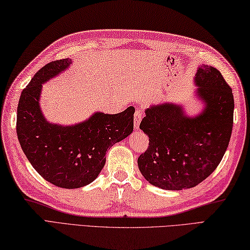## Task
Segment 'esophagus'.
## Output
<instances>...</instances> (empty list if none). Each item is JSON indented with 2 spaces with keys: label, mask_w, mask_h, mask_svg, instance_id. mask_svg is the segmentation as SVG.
I'll return each mask as SVG.
<instances>
[{
  "label": "esophagus",
  "mask_w": 250,
  "mask_h": 250,
  "mask_svg": "<svg viewBox=\"0 0 250 250\" xmlns=\"http://www.w3.org/2000/svg\"><path fill=\"white\" fill-rule=\"evenodd\" d=\"M142 111L140 109H136L135 110V114H134V129L135 130H139V126L141 124V120H142Z\"/></svg>",
  "instance_id": "esophagus-1"
}]
</instances>
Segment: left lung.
Segmentation results:
<instances>
[{
	"label": "left lung",
	"instance_id": "1",
	"mask_svg": "<svg viewBox=\"0 0 250 250\" xmlns=\"http://www.w3.org/2000/svg\"><path fill=\"white\" fill-rule=\"evenodd\" d=\"M193 79L194 98L203 109L189 116L183 104H156L145 110L141 122L149 146L137 164L144 178L158 188L179 191L198 186L218 167L229 145L232 89L210 65H199Z\"/></svg>",
	"mask_w": 250,
	"mask_h": 250
}]
</instances>
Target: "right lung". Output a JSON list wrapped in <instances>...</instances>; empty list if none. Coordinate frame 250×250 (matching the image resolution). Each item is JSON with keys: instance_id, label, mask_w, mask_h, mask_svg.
Masks as SVG:
<instances>
[{"instance_id": "add662e5", "label": "right lung", "mask_w": 250, "mask_h": 250, "mask_svg": "<svg viewBox=\"0 0 250 250\" xmlns=\"http://www.w3.org/2000/svg\"><path fill=\"white\" fill-rule=\"evenodd\" d=\"M70 58L50 62L20 95L17 135L25 157L42 177L60 188L76 189L99 176L106 151L133 132L134 107L122 113L95 111L88 119L64 125L49 122L41 108L43 84L71 66Z\"/></svg>"}]
</instances>
